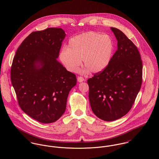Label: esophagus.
I'll return each mask as SVG.
<instances>
[{"label": "esophagus", "instance_id": "obj_1", "mask_svg": "<svg viewBox=\"0 0 159 159\" xmlns=\"http://www.w3.org/2000/svg\"><path fill=\"white\" fill-rule=\"evenodd\" d=\"M77 80H78V81L80 82V83H81V82H83V81H84V79L82 76H78V77L77 78Z\"/></svg>", "mask_w": 159, "mask_h": 159}]
</instances>
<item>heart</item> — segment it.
<instances>
[{"label":"heart","instance_id":"b5f03b06","mask_svg":"<svg viewBox=\"0 0 159 159\" xmlns=\"http://www.w3.org/2000/svg\"><path fill=\"white\" fill-rule=\"evenodd\" d=\"M114 42L108 35L89 32L75 35L68 41L67 48L64 47L59 58L66 69L75 72L81 64L87 73L102 71L110 64L114 51Z\"/></svg>","mask_w":159,"mask_h":159}]
</instances>
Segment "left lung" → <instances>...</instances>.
Returning <instances> with one entry per match:
<instances>
[{"label": "left lung", "mask_w": 159, "mask_h": 159, "mask_svg": "<svg viewBox=\"0 0 159 159\" xmlns=\"http://www.w3.org/2000/svg\"><path fill=\"white\" fill-rule=\"evenodd\" d=\"M111 29L117 49L108 66L88 80L92 110L105 121L120 119L130 110L143 81V63L138 48L121 30Z\"/></svg>", "instance_id": "8db88e82"}]
</instances>
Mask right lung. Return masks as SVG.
<instances>
[{"mask_svg":"<svg viewBox=\"0 0 159 159\" xmlns=\"http://www.w3.org/2000/svg\"><path fill=\"white\" fill-rule=\"evenodd\" d=\"M66 37L61 28L32 32L16 52L11 81L18 104L25 114L44 124L58 120L66 111L76 75L57 61Z\"/></svg>","mask_w":159,"mask_h":159,"instance_id":"1","label":"right lung"}]
</instances>
